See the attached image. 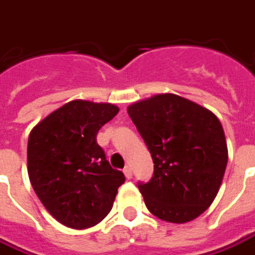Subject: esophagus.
<instances>
[{"mask_svg": "<svg viewBox=\"0 0 255 255\" xmlns=\"http://www.w3.org/2000/svg\"><path fill=\"white\" fill-rule=\"evenodd\" d=\"M124 173H125V176H126V179H131V176H133V172H131V168L129 166V165H128V166H125Z\"/></svg>", "mask_w": 255, "mask_h": 255, "instance_id": "obj_1", "label": "esophagus"}]
</instances>
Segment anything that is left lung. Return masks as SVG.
Listing matches in <instances>:
<instances>
[{
    "instance_id": "1",
    "label": "left lung",
    "mask_w": 255,
    "mask_h": 255,
    "mask_svg": "<svg viewBox=\"0 0 255 255\" xmlns=\"http://www.w3.org/2000/svg\"><path fill=\"white\" fill-rule=\"evenodd\" d=\"M128 114L154 162L152 178L138 183L148 211L172 224L197 218L217 197L228 164L219 119L176 94L137 101Z\"/></svg>"
}]
</instances>
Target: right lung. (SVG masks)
Segmentation results:
<instances>
[{"label":"right lung","mask_w":255,"mask_h":255,"mask_svg":"<svg viewBox=\"0 0 255 255\" xmlns=\"http://www.w3.org/2000/svg\"><path fill=\"white\" fill-rule=\"evenodd\" d=\"M117 105L75 100L37 124L27 143V172L37 197L58 222L86 229L108 215L125 175L97 144Z\"/></svg>","instance_id":"add662e5"}]
</instances>
